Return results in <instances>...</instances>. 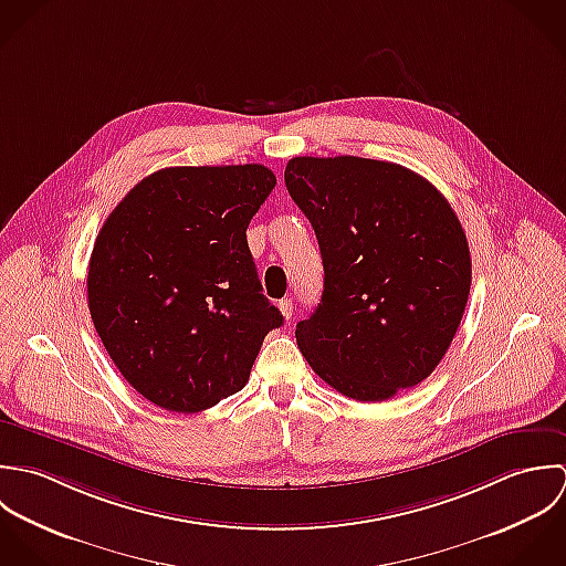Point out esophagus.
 <instances>
[{"label":"esophagus","instance_id":"esophagus-1","mask_svg":"<svg viewBox=\"0 0 566 566\" xmlns=\"http://www.w3.org/2000/svg\"><path fill=\"white\" fill-rule=\"evenodd\" d=\"M280 311H282V315H284V319L289 322L291 317H293V302L291 300H280Z\"/></svg>","mask_w":566,"mask_h":566}]
</instances>
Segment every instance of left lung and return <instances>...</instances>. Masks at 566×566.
Masks as SVG:
<instances>
[{"label":"left lung","instance_id":"8db88e82","mask_svg":"<svg viewBox=\"0 0 566 566\" xmlns=\"http://www.w3.org/2000/svg\"><path fill=\"white\" fill-rule=\"evenodd\" d=\"M284 181L317 233L324 293L297 324L308 365L343 396L380 402L422 382L463 317L472 262L442 192L363 157H293Z\"/></svg>","mask_w":566,"mask_h":566}]
</instances>
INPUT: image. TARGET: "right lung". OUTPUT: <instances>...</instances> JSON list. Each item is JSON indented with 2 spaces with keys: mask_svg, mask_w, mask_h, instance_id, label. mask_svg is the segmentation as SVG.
Listing matches in <instances>:
<instances>
[{
  "mask_svg": "<svg viewBox=\"0 0 566 566\" xmlns=\"http://www.w3.org/2000/svg\"><path fill=\"white\" fill-rule=\"evenodd\" d=\"M275 188L260 164L142 179L101 229L87 273L96 333L153 405L197 413L240 391L284 317L262 295L247 227Z\"/></svg>",
  "mask_w": 566,
  "mask_h": 566,
  "instance_id": "obj_1",
  "label": "right lung"
}]
</instances>
